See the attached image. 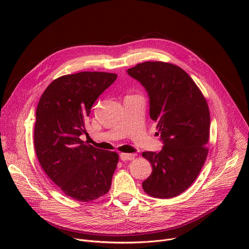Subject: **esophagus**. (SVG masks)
Wrapping results in <instances>:
<instances>
[{
	"mask_svg": "<svg viewBox=\"0 0 249 249\" xmlns=\"http://www.w3.org/2000/svg\"><path fill=\"white\" fill-rule=\"evenodd\" d=\"M134 157H135V155H133V154H120V159H121V160H134Z\"/></svg>",
	"mask_w": 249,
	"mask_h": 249,
	"instance_id": "esophagus-1",
	"label": "esophagus"
}]
</instances>
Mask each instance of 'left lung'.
<instances>
[{
    "instance_id": "obj_1",
    "label": "left lung",
    "mask_w": 249,
    "mask_h": 249,
    "mask_svg": "<svg viewBox=\"0 0 249 249\" xmlns=\"http://www.w3.org/2000/svg\"><path fill=\"white\" fill-rule=\"evenodd\" d=\"M150 98V117L158 122L160 152H144L153 171L142 183L152 197L181 194L196 179L208 155L210 112L202 92L181 68L144 62L127 70Z\"/></svg>"
}]
</instances>
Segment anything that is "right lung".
<instances>
[{
	"instance_id": "add662e5",
	"label": "right lung",
	"mask_w": 249,
	"mask_h": 249,
	"mask_svg": "<svg viewBox=\"0 0 249 249\" xmlns=\"http://www.w3.org/2000/svg\"><path fill=\"white\" fill-rule=\"evenodd\" d=\"M116 74L81 72L62 76L44 90L36 109L34 148L49 178L69 197L88 202L111 186L118 155L87 145L86 122L98 96Z\"/></svg>"
}]
</instances>
